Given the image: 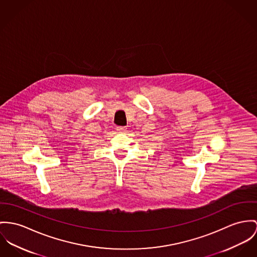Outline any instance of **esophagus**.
<instances>
[{
    "instance_id": "esophagus-1",
    "label": "esophagus",
    "mask_w": 257,
    "mask_h": 257,
    "mask_svg": "<svg viewBox=\"0 0 257 257\" xmlns=\"http://www.w3.org/2000/svg\"><path fill=\"white\" fill-rule=\"evenodd\" d=\"M116 130H117L118 132H125V131H126V127H122V126H120V127H117V128H116Z\"/></svg>"
}]
</instances>
